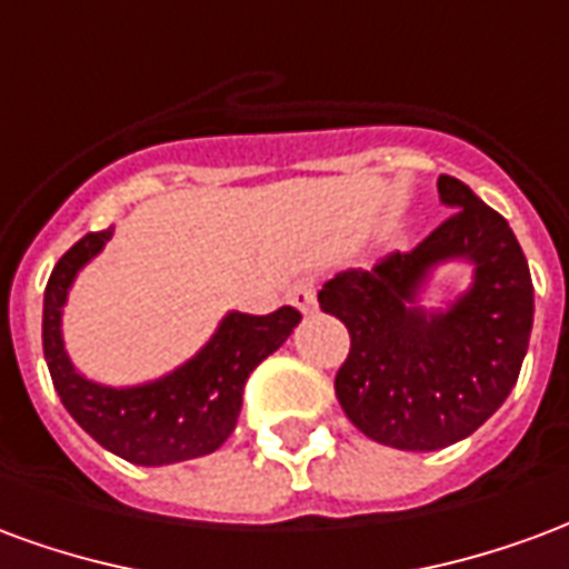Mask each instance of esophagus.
<instances>
[{"label": "esophagus", "instance_id": "esophagus-1", "mask_svg": "<svg viewBox=\"0 0 569 569\" xmlns=\"http://www.w3.org/2000/svg\"><path fill=\"white\" fill-rule=\"evenodd\" d=\"M286 298H289V305H296L298 310H305V313H310V310L317 308V286H313V280H296V283L289 286V292H286Z\"/></svg>", "mask_w": 569, "mask_h": 569}]
</instances>
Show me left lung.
Wrapping results in <instances>:
<instances>
[{
  "mask_svg": "<svg viewBox=\"0 0 569 569\" xmlns=\"http://www.w3.org/2000/svg\"><path fill=\"white\" fill-rule=\"evenodd\" d=\"M439 198L453 212L423 243L335 273L317 296L350 332L338 402L399 451L472 436L512 393L533 329V280L509 222L453 176H439ZM445 260L472 263L473 283L448 309H423L419 292Z\"/></svg>",
  "mask_w": 569,
  "mask_h": 569,
  "instance_id": "8db88e82",
  "label": "left lung"
}]
</instances>
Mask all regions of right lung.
<instances>
[{"mask_svg":"<svg viewBox=\"0 0 569 569\" xmlns=\"http://www.w3.org/2000/svg\"><path fill=\"white\" fill-rule=\"evenodd\" d=\"M112 228L91 231L57 261L44 286L42 347L60 402L106 451L137 466H167L212 453L237 427L243 383L292 335L301 313H224L194 357L158 381L106 387L76 371L63 347V305L79 271L109 243Z\"/></svg>","mask_w":569,"mask_h":569,"instance_id":"add662e5","label":"right lung"}]
</instances>
